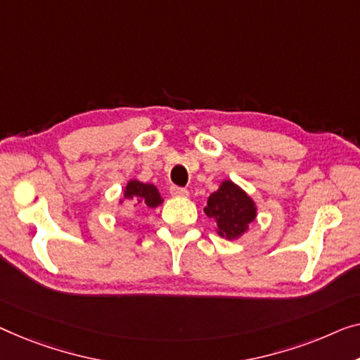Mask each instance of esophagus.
<instances>
[{
  "label": "esophagus",
  "mask_w": 360,
  "mask_h": 360,
  "mask_svg": "<svg viewBox=\"0 0 360 360\" xmlns=\"http://www.w3.org/2000/svg\"><path fill=\"white\" fill-rule=\"evenodd\" d=\"M169 194L173 197H186L189 192H187L186 187H179V186H171L169 187Z\"/></svg>",
  "instance_id": "obj_1"
}]
</instances>
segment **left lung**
Returning a JSON list of instances; mask_svg holds the SVG:
<instances>
[{"label": "left lung", "instance_id": "8db88e82", "mask_svg": "<svg viewBox=\"0 0 360 360\" xmlns=\"http://www.w3.org/2000/svg\"><path fill=\"white\" fill-rule=\"evenodd\" d=\"M207 217L217 221L218 234L226 239H238L255 218V207L243 189L224 181L217 192L208 197Z\"/></svg>", "mask_w": 360, "mask_h": 360}]
</instances>
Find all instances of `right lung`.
<instances>
[{"label":"right lung","mask_w":360,"mask_h":360,"mask_svg":"<svg viewBox=\"0 0 360 360\" xmlns=\"http://www.w3.org/2000/svg\"><path fill=\"white\" fill-rule=\"evenodd\" d=\"M124 198H131L134 202L143 203L150 208H155L162 203V197H160V192L153 184H143V182L139 181H129L124 191Z\"/></svg>","instance_id":"1"}]
</instances>
